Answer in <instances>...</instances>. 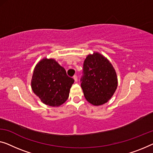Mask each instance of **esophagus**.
I'll return each mask as SVG.
<instances>
[{"mask_svg": "<svg viewBox=\"0 0 153 153\" xmlns=\"http://www.w3.org/2000/svg\"><path fill=\"white\" fill-rule=\"evenodd\" d=\"M74 77L75 82H77V77L76 75H75V76H74V77Z\"/></svg>", "mask_w": 153, "mask_h": 153, "instance_id": "esophagus-1", "label": "esophagus"}]
</instances>
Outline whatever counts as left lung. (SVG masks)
I'll return each mask as SVG.
<instances>
[{"instance_id":"left-lung-1","label":"left lung","mask_w":153,"mask_h":153,"mask_svg":"<svg viewBox=\"0 0 153 153\" xmlns=\"http://www.w3.org/2000/svg\"><path fill=\"white\" fill-rule=\"evenodd\" d=\"M80 82L86 100L95 106L108 102L117 86V75L112 65L97 53L86 57Z\"/></svg>"}]
</instances>
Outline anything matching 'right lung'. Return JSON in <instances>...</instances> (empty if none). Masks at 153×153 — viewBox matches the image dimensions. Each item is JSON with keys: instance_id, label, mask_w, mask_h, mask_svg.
Here are the masks:
<instances>
[{"instance_id": "1", "label": "right lung", "mask_w": 153, "mask_h": 153, "mask_svg": "<svg viewBox=\"0 0 153 153\" xmlns=\"http://www.w3.org/2000/svg\"><path fill=\"white\" fill-rule=\"evenodd\" d=\"M74 79L53 59H43L36 66L31 79L33 93L43 103L59 106L67 101Z\"/></svg>"}]
</instances>
